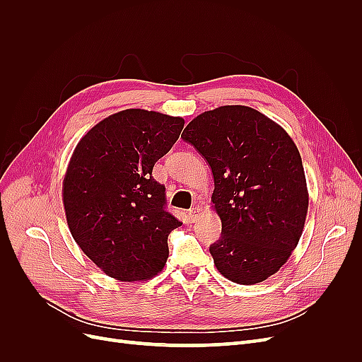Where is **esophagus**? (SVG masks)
<instances>
[{"label": "esophagus", "instance_id": "1", "mask_svg": "<svg viewBox=\"0 0 362 362\" xmlns=\"http://www.w3.org/2000/svg\"><path fill=\"white\" fill-rule=\"evenodd\" d=\"M199 213H201V208H199V206H193V208H190V211H189V217H190V221H192V222H194L196 218H198Z\"/></svg>", "mask_w": 362, "mask_h": 362}]
</instances>
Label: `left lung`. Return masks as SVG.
<instances>
[{"mask_svg": "<svg viewBox=\"0 0 362 362\" xmlns=\"http://www.w3.org/2000/svg\"><path fill=\"white\" fill-rule=\"evenodd\" d=\"M181 137L210 164L222 235L217 270L250 286L276 273L299 243L308 211L302 158L286 129L246 105L204 112Z\"/></svg>", "mask_w": 362, "mask_h": 362, "instance_id": "left-lung-1", "label": "left lung"}]
</instances>
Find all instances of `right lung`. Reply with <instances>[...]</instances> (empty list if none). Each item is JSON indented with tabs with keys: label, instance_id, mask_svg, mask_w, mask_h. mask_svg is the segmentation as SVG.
Masks as SVG:
<instances>
[{
	"label": "right lung",
	"instance_id": "1",
	"mask_svg": "<svg viewBox=\"0 0 362 362\" xmlns=\"http://www.w3.org/2000/svg\"><path fill=\"white\" fill-rule=\"evenodd\" d=\"M182 127V117L128 108L96 124L74 151L63 180L66 221L108 276L144 281L166 264L168 237L182 223L166 211V189L152 169Z\"/></svg>",
	"mask_w": 362,
	"mask_h": 362
}]
</instances>
